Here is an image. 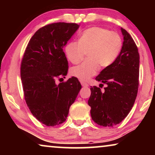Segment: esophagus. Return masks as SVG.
Masks as SVG:
<instances>
[{
  "label": "esophagus",
  "instance_id": "obj_1",
  "mask_svg": "<svg viewBox=\"0 0 155 155\" xmlns=\"http://www.w3.org/2000/svg\"><path fill=\"white\" fill-rule=\"evenodd\" d=\"M80 83H81L82 87H88V84H87L86 82H84L83 81H80Z\"/></svg>",
  "mask_w": 155,
  "mask_h": 155
}]
</instances>
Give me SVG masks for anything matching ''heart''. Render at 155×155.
Wrapping results in <instances>:
<instances>
[{
    "mask_svg": "<svg viewBox=\"0 0 155 155\" xmlns=\"http://www.w3.org/2000/svg\"><path fill=\"white\" fill-rule=\"evenodd\" d=\"M122 48L121 38L118 33L101 27H94L84 30L79 41H73L65 46L67 58L72 63H78L87 51V60L71 69V75L81 80H87L101 67L115 62Z\"/></svg>",
    "mask_w": 155,
    "mask_h": 155,
    "instance_id": "1",
    "label": "heart"
}]
</instances>
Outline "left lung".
Masks as SVG:
<instances>
[{"label":"left lung","instance_id":"8db88e82","mask_svg":"<svg viewBox=\"0 0 155 155\" xmlns=\"http://www.w3.org/2000/svg\"><path fill=\"white\" fill-rule=\"evenodd\" d=\"M120 29L124 43L118 58L95 78L107 86L103 91L97 86L91 87L88 100L92 120L104 127L116 126L128 116L138 90V49L130 34L126 29Z\"/></svg>","mask_w":155,"mask_h":155}]
</instances>
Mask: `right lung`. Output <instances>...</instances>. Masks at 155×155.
Instances as JSON below:
<instances>
[{"mask_svg": "<svg viewBox=\"0 0 155 155\" xmlns=\"http://www.w3.org/2000/svg\"><path fill=\"white\" fill-rule=\"evenodd\" d=\"M79 28L76 23L56 22L36 31L27 44L20 66L25 99L32 115L47 126L65 121L82 86L77 78L56 84L68 63L63 47Z\"/></svg>", "mask_w": 155, "mask_h": 155, "instance_id": "1", "label": "right lung"}]
</instances>
